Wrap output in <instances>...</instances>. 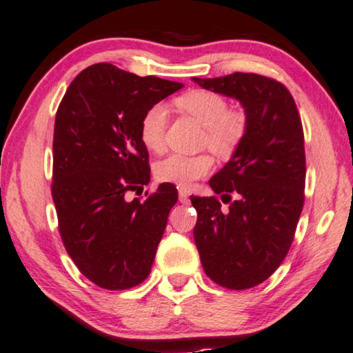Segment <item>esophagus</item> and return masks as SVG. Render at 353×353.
Here are the masks:
<instances>
[{
    "label": "esophagus",
    "mask_w": 353,
    "mask_h": 353,
    "mask_svg": "<svg viewBox=\"0 0 353 353\" xmlns=\"http://www.w3.org/2000/svg\"><path fill=\"white\" fill-rule=\"evenodd\" d=\"M179 201H181L182 204L190 203V199H188V194L185 190H179Z\"/></svg>",
    "instance_id": "1"
}]
</instances>
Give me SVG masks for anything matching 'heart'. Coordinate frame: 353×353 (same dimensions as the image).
Wrapping results in <instances>:
<instances>
[{
  "mask_svg": "<svg viewBox=\"0 0 353 353\" xmlns=\"http://www.w3.org/2000/svg\"><path fill=\"white\" fill-rule=\"evenodd\" d=\"M179 112L187 114L204 126L201 145L220 159H230L239 149L249 130V117L243 109H233L222 94L209 90H190L174 99ZM168 112L161 104L149 108L139 123V136L147 149L161 152L166 143ZM214 168L208 154H171L155 168L157 177L177 187H188L208 176Z\"/></svg>",
  "mask_w": 353,
  "mask_h": 353,
  "instance_id": "b5f03b06",
  "label": "heart"
}]
</instances>
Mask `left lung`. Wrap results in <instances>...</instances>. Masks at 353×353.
Wrapping results in <instances>:
<instances>
[{
	"instance_id": "obj_1",
	"label": "left lung",
	"mask_w": 353,
	"mask_h": 353,
	"mask_svg": "<svg viewBox=\"0 0 353 353\" xmlns=\"http://www.w3.org/2000/svg\"><path fill=\"white\" fill-rule=\"evenodd\" d=\"M193 81L239 99L249 117L243 144L209 181L228 208L217 196H190L204 272L225 288L245 290L265 282L293 243L306 183L301 117L288 88L272 77L233 72Z\"/></svg>"
}]
</instances>
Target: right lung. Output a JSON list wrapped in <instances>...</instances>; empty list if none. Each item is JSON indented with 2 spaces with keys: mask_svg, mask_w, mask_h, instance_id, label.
Returning <instances> with one entry per match:
<instances>
[{
  "mask_svg": "<svg viewBox=\"0 0 353 353\" xmlns=\"http://www.w3.org/2000/svg\"><path fill=\"white\" fill-rule=\"evenodd\" d=\"M182 87L97 63L79 72L57 110L52 198L60 236L77 270L106 290L145 281L177 203L170 182L144 201L125 194L150 181L141 119Z\"/></svg>",
  "mask_w": 353,
  "mask_h": 353,
  "instance_id": "obj_1",
  "label": "right lung"
}]
</instances>
